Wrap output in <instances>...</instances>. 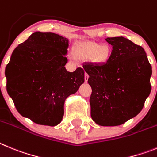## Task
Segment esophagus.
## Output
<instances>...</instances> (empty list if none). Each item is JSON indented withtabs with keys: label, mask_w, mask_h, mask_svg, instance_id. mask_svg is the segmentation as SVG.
I'll use <instances>...</instances> for the list:
<instances>
[{
	"label": "esophagus",
	"mask_w": 157,
	"mask_h": 157,
	"mask_svg": "<svg viewBox=\"0 0 157 157\" xmlns=\"http://www.w3.org/2000/svg\"><path fill=\"white\" fill-rule=\"evenodd\" d=\"M88 78H89L88 74H87V73H85V74H84V80H85V82H87Z\"/></svg>",
	"instance_id": "obj_1"
}]
</instances>
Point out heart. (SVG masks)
I'll return each instance as SVG.
<instances>
[{"label":"heart","instance_id":"b5f03b06","mask_svg":"<svg viewBox=\"0 0 157 157\" xmlns=\"http://www.w3.org/2000/svg\"><path fill=\"white\" fill-rule=\"evenodd\" d=\"M110 55V48L108 45L99 44L82 42L76 45L73 49V56L79 59L93 58L96 63H102L108 60Z\"/></svg>","mask_w":157,"mask_h":157}]
</instances>
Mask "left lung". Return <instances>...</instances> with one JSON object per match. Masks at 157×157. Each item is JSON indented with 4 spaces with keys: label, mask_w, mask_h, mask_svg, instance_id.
Returning a JSON list of instances; mask_svg holds the SVG:
<instances>
[{
    "label": "left lung",
    "mask_w": 157,
    "mask_h": 157,
    "mask_svg": "<svg viewBox=\"0 0 157 157\" xmlns=\"http://www.w3.org/2000/svg\"><path fill=\"white\" fill-rule=\"evenodd\" d=\"M106 63H87L91 116L101 126H118L141 112L151 91L152 66L143 48L123 36L107 37Z\"/></svg>",
    "instance_id": "8db88e82"
}]
</instances>
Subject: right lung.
Wrapping results in <instances>:
<instances>
[{
    "label": "right lung",
    "mask_w": 157,
    "mask_h": 157,
    "mask_svg": "<svg viewBox=\"0 0 157 157\" xmlns=\"http://www.w3.org/2000/svg\"><path fill=\"white\" fill-rule=\"evenodd\" d=\"M68 39L51 32H35L12 52L5 68L8 94L17 111L41 125L63 120L64 102L84 82V70L65 68Z\"/></svg>",
    "instance_id": "obj_1"
}]
</instances>
